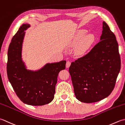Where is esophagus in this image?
I'll list each match as a JSON object with an SVG mask.
<instances>
[{
	"label": "esophagus",
	"instance_id": "esophagus-1",
	"mask_svg": "<svg viewBox=\"0 0 125 125\" xmlns=\"http://www.w3.org/2000/svg\"><path fill=\"white\" fill-rule=\"evenodd\" d=\"M71 65V62H69V61H68V62H66V68H68Z\"/></svg>",
	"mask_w": 125,
	"mask_h": 125
}]
</instances>
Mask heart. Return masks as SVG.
I'll use <instances>...</instances> for the list:
<instances>
[{"label":"heart","mask_w":125,"mask_h":125,"mask_svg":"<svg viewBox=\"0 0 125 125\" xmlns=\"http://www.w3.org/2000/svg\"><path fill=\"white\" fill-rule=\"evenodd\" d=\"M87 31L85 30L79 31L76 35L74 44H79L77 51L80 54H83L90 48L94 40V36L92 34L86 35Z\"/></svg>","instance_id":"heart-1"}]
</instances>
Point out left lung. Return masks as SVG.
I'll list each match as a JSON object with an SVG mask.
<instances>
[{"instance_id": "left-lung-1", "label": "left lung", "mask_w": 125, "mask_h": 125, "mask_svg": "<svg viewBox=\"0 0 125 125\" xmlns=\"http://www.w3.org/2000/svg\"><path fill=\"white\" fill-rule=\"evenodd\" d=\"M120 67L115 35L103 21L100 42L69 68L76 98L92 103L107 97L115 86Z\"/></svg>"}]
</instances>
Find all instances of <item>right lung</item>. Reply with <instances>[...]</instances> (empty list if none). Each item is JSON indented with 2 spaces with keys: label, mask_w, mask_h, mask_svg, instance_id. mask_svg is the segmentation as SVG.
<instances>
[{
  "label": "right lung",
  "mask_w": 125,
  "mask_h": 125,
  "mask_svg": "<svg viewBox=\"0 0 125 125\" xmlns=\"http://www.w3.org/2000/svg\"><path fill=\"white\" fill-rule=\"evenodd\" d=\"M30 27L22 24L12 38L7 52V74L20 100L27 105L42 106L54 99L58 74L65 69L66 62L47 63L37 71L26 69L21 53L25 31Z\"/></svg>",
  "instance_id": "add662e5"
}]
</instances>
